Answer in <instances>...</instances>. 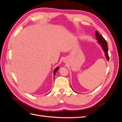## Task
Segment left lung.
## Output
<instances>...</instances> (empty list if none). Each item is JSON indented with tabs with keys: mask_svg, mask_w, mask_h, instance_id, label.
Returning a JSON list of instances; mask_svg holds the SVG:
<instances>
[{
	"mask_svg": "<svg viewBox=\"0 0 122 122\" xmlns=\"http://www.w3.org/2000/svg\"><path fill=\"white\" fill-rule=\"evenodd\" d=\"M95 34H96V39L98 41V42L100 44V45L101 46L103 51H104V52H105V56L107 58V61H109V58L108 53V47H107V44L106 41H105V39L102 36L100 35L98 31H96Z\"/></svg>",
	"mask_w": 122,
	"mask_h": 122,
	"instance_id": "left-lung-1",
	"label": "left lung"
}]
</instances>
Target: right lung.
<instances>
[{"label": "right lung", "mask_w": 122, "mask_h": 122, "mask_svg": "<svg viewBox=\"0 0 122 122\" xmlns=\"http://www.w3.org/2000/svg\"><path fill=\"white\" fill-rule=\"evenodd\" d=\"M58 69H59V67H56V68H55V69H54V71H53L54 78V76H55V73H56V72H57V70H58Z\"/></svg>", "instance_id": "obj_1"}]
</instances>
